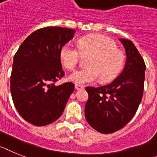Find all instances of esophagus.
<instances>
[{"label": "esophagus", "instance_id": "1", "mask_svg": "<svg viewBox=\"0 0 157 157\" xmlns=\"http://www.w3.org/2000/svg\"><path fill=\"white\" fill-rule=\"evenodd\" d=\"M84 88H85V87L83 86V85H77V84H76V85H75V89H77V90H80V89H83Z\"/></svg>", "mask_w": 157, "mask_h": 157}]
</instances>
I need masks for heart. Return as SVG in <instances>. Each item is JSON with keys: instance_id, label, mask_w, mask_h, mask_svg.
<instances>
[{"instance_id": "heart-1", "label": "heart", "mask_w": 157, "mask_h": 157, "mask_svg": "<svg viewBox=\"0 0 157 157\" xmlns=\"http://www.w3.org/2000/svg\"><path fill=\"white\" fill-rule=\"evenodd\" d=\"M77 46L67 43L60 51V61L68 69H74L77 65L80 52L89 54L87 68L75 71L68 76L73 83L84 85L94 82L101 76L102 81L114 79L124 65L125 56L121 50L116 48L114 41L101 35H89L79 39Z\"/></svg>"}]
</instances>
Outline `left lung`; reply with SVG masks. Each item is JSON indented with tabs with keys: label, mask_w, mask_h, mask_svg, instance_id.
<instances>
[{
	"label": "left lung",
	"mask_w": 157,
	"mask_h": 157,
	"mask_svg": "<svg viewBox=\"0 0 157 157\" xmlns=\"http://www.w3.org/2000/svg\"><path fill=\"white\" fill-rule=\"evenodd\" d=\"M126 52V63L119 76L104 86L86 87L89 99L85 115L99 132L113 133L127 124L139 107L144 91L146 66L131 40L120 39Z\"/></svg>",
	"instance_id": "obj_1"
}]
</instances>
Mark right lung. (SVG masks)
I'll list each match as a JSON object with an SVG mask.
<instances>
[{
	"instance_id": "obj_1",
	"label": "right lung",
	"mask_w": 157,
	"mask_h": 157,
	"mask_svg": "<svg viewBox=\"0 0 157 157\" xmlns=\"http://www.w3.org/2000/svg\"><path fill=\"white\" fill-rule=\"evenodd\" d=\"M75 33L62 27L40 29L24 40L14 56L12 98L20 115L33 125H47L58 119L74 91L71 82L54 83L64 75L60 48Z\"/></svg>"
}]
</instances>
